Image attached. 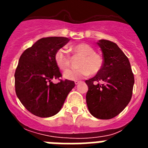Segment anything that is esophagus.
<instances>
[{
    "label": "esophagus",
    "instance_id": "1",
    "mask_svg": "<svg viewBox=\"0 0 148 148\" xmlns=\"http://www.w3.org/2000/svg\"><path fill=\"white\" fill-rule=\"evenodd\" d=\"M80 81H75V84H76V85H77V84H79V83H80Z\"/></svg>",
    "mask_w": 148,
    "mask_h": 148
}]
</instances>
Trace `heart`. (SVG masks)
<instances>
[{
	"mask_svg": "<svg viewBox=\"0 0 148 148\" xmlns=\"http://www.w3.org/2000/svg\"><path fill=\"white\" fill-rule=\"evenodd\" d=\"M69 51L74 54L82 56L78 63L79 69L77 70H67L64 73V78L67 80L75 81L81 79L89 75H95L100 72L104 64L102 56L99 53H95L92 47L86 43H80L71 45L69 47ZM55 62L60 70H64L70 65V56L67 51L61 48L55 53Z\"/></svg>",
	"mask_w": 148,
	"mask_h": 148,
	"instance_id": "heart-1",
	"label": "heart"
}]
</instances>
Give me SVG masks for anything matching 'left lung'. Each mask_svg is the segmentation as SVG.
<instances>
[{
    "label": "left lung",
    "instance_id": "obj_1",
    "mask_svg": "<svg viewBox=\"0 0 148 148\" xmlns=\"http://www.w3.org/2000/svg\"><path fill=\"white\" fill-rule=\"evenodd\" d=\"M97 44L102 51L104 64L95 76L85 81L88 86L86 101L94 117L110 119L118 116L130 102L134 76L130 61L117 44L103 39Z\"/></svg>",
    "mask_w": 148,
    "mask_h": 148
}]
</instances>
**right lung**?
Returning a JSON list of instances; mask_svg holds the SVG:
<instances>
[{
	"label": "right lung",
	"mask_w": 148,
	"mask_h": 148,
	"mask_svg": "<svg viewBox=\"0 0 148 148\" xmlns=\"http://www.w3.org/2000/svg\"><path fill=\"white\" fill-rule=\"evenodd\" d=\"M64 37L43 38L21 56L15 73V92L26 109L33 115L47 118L61 110L68 94L75 87L73 81L53 78L61 74L55 62V53L69 42Z\"/></svg>",
	"instance_id": "obj_1"
}]
</instances>
